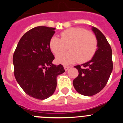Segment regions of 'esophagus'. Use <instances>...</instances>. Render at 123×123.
<instances>
[{
	"mask_svg": "<svg viewBox=\"0 0 123 123\" xmlns=\"http://www.w3.org/2000/svg\"><path fill=\"white\" fill-rule=\"evenodd\" d=\"M69 68H70V67H68V66H64V69H65V71L68 70Z\"/></svg>",
	"mask_w": 123,
	"mask_h": 123,
	"instance_id": "1",
	"label": "esophagus"
}]
</instances>
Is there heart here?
<instances>
[{"mask_svg": "<svg viewBox=\"0 0 123 123\" xmlns=\"http://www.w3.org/2000/svg\"><path fill=\"white\" fill-rule=\"evenodd\" d=\"M70 51L57 57L56 61L63 64H69L79 61L85 63L93 57L98 48V40L92 32L85 28L73 27L60 33V38L52 36L49 40V47L55 56L66 50Z\"/></svg>", "mask_w": 123, "mask_h": 123, "instance_id": "obj_1", "label": "heart"}]
</instances>
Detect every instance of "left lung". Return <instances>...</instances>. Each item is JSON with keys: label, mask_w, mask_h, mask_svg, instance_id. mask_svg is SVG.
I'll return each instance as SVG.
<instances>
[{"label": "left lung", "mask_w": 123, "mask_h": 123, "mask_svg": "<svg viewBox=\"0 0 123 123\" xmlns=\"http://www.w3.org/2000/svg\"><path fill=\"white\" fill-rule=\"evenodd\" d=\"M92 30L98 40L97 50L90 61L74 67L79 74L73 80L76 91L87 96L96 95L104 89L113 68L110 44L98 28L93 27Z\"/></svg>", "instance_id": "1"}]
</instances>
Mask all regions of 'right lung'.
I'll return each instance as SVG.
<instances>
[{
	"instance_id": "right-lung-1",
	"label": "right lung",
	"mask_w": 123,
	"mask_h": 123,
	"mask_svg": "<svg viewBox=\"0 0 123 123\" xmlns=\"http://www.w3.org/2000/svg\"><path fill=\"white\" fill-rule=\"evenodd\" d=\"M55 28L38 26L25 33L13 55L15 77L24 91L37 99L54 94L57 76L65 72L63 65L52 64L55 57L49 40Z\"/></svg>"
}]
</instances>
